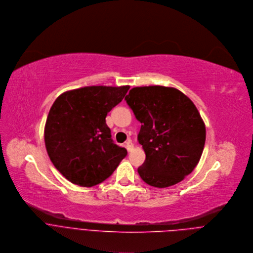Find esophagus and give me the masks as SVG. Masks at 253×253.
<instances>
[{"label":"esophagus","mask_w":253,"mask_h":253,"mask_svg":"<svg viewBox=\"0 0 253 253\" xmlns=\"http://www.w3.org/2000/svg\"><path fill=\"white\" fill-rule=\"evenodd\" d=\"M126 148L129 151V150H131L132 149V147H133V144H132V142H131V140L130 139H127L126 141Z\"/></svg>","instance_id":"1"}]
</instances>
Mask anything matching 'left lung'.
<instances>
[{"label":"left lung","mask_w":253,"mask_h":253,"mask_svg":"<svg viewBox=\"0 0 253 253\" xmlns=\"http://www.w3.org/2000/svg\"><path fill=\"white\" fill-rule=\"evenodd\" d=\"M141 124L137 135L145 161L137 169L155 187L181 181L197 166L206 143V126L183 92L163 85L137 86L125 97Z\"/></svg>","instance_id":"8db88e82"}]
</instances>
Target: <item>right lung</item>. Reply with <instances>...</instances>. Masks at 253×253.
<instances>
[{"label":"right lung","instance_id":"right-lung-1","mask_svg":"<svg viewBox=\"0 0 253 253\" xmlns=\"http://www.w3.org/2000/svg\"><path fill=\"white\" fill-rule=\"evenodd\" d=\"M129 85H91L62 93L50 108L44 144L55 168L72 183L89 187L110 177L127 155L114 143L106 117Z\"/></svg>","mask_w":253,"mask_h":253}]
</instances>
